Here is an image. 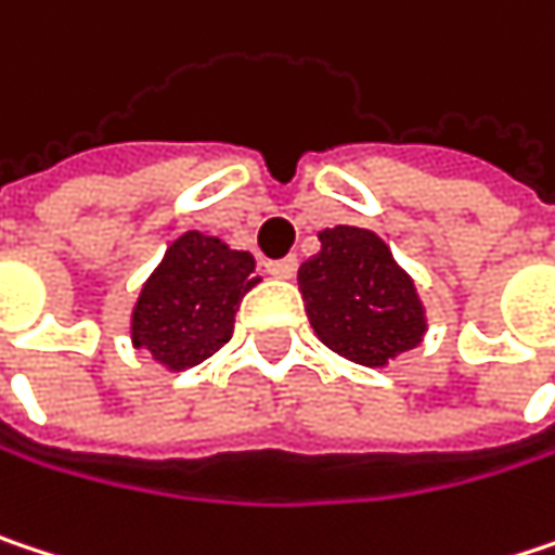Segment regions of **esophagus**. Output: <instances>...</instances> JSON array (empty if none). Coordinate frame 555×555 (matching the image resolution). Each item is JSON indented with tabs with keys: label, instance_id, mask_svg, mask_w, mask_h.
Instances as JSON below:
<instances>
[{
	"label": "esophagus",
	"instance_id": "1",
	"mask_svg": "<svg viewBox=\"0 0 555 555\" xmlns=\"http://www.w3.org/2000/svg\"><path fill=\"white\" fill-rule=\"evenodd\" d=\"M295 270H298V260H295V257H285V260H270V263H267V273L276 279H292L295 276Z\"/></svg>",
	"mask_w": 555,
	"mask_h": 555
}]
</instances>
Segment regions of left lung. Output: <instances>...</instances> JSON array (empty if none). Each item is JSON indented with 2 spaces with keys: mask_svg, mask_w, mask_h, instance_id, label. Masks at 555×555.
Here are the masks:
<instances>
[{
  "mask_svg": "<svg viewBox=\"0 0 555 555\" xmlns=\"http://www.w3.org/2000/svg\"><path fill=\"white\" fill-rule=\"evenodd\" d=\"M321 250L298 267V292L318 339L343 359L384 369L416 349L428 321L413 276L375 231L333 225L318 231Z\"/></svg>",
  "mask_w": 555,
  "mask_h": 555,
  "instance_id": "1",
  "label": "left lung"
}]
</instances>
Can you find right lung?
Returning <instances> with one entry per match:
<instances>
[{"label":"right lung","mask_w":555,"mask_h":555,"mask_svg":"<svg viewBox=\"0 0 555 555\" xmlns=\"http://www.w3.org/2000/svg\"><path fill=\"white\" fill-rule=\"evenodd\" d=\"M254 257L225 241L183 231L142 282L129 336L168 372H183L216 356L234 333L241 298L260 282Z\"/></svg>","instance_id":"right-lung-1"}]
</instances>
